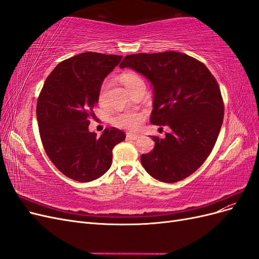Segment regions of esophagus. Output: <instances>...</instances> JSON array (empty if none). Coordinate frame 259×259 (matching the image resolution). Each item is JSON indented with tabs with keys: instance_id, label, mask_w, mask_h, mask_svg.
I'll return each mask as SVG.
<instances>
[{
	"instance_id": "1",
	"label": "esophagus",
	"mask_w": 259,
	"mask_h": 259,
	"mask_svg": "<svg viewBox=\"0 0 259 259\" xmlns=\"http://www.w3.org/2000/svg\"><path fill=\"white\" fill-rule=\"evenodd\" d=\"M140 136L138 134H131V133H127L126 134V138L127 139H132V140H136L138 139Z\"/></svg>"
}]
</instances>
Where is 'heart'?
I'll list each match as a JSON object with an SVG mask.
<instances>
[{
    "mask_svg": "<svg viewBox=\"0 0 259 259\" xmlns=\"http://www.w3.org/2000/svg\"><path fill=\"white\" fill-rule=\"evenodd\" d=\"M122 83L125 85V88L127 90L130 88H132L133 85H135L137 83H142L143 80L142 77L139 75H137L136 73L133 72H127L124 73L121 77ZM105 86L103 88V91H101L100 94V98L101 95H103ZM145 120V116L143 113L140 112H134V111H122L116 113L112 116L111 119V123L116 127L120 128H124V130H136L137 127H139V125L143 123V121Z\"/></svg>",
    "mask_w": 259,
    "mask_h": 259,
    "instance_id": "heart-1",
    "label": "heart"
}]
</instances>
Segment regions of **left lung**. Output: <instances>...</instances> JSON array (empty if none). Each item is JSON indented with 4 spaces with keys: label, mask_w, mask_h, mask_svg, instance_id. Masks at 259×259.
Listing matches in <instances>:
<instances>
[{
    "label": "left lung",
    "mask_w": 259,
    "mask_h": 259,
    "mask_svg": "<svg viewBox=\"0 0 259 259\" xmlns=\"http://www.w3.org/2000/svg\"><path fill=\"white\" fill-rule=\"evenodd\" d=\"M120 68L144 75L153 88L150 122L168 126L165 137H154V149L142 154L147 173L163 183L190 176L207 156L224 120L221 90L209 70L186 54L164 52L128 55Z\"/></svg>",
    "instance_id": "left-lung-1"
}]
</instances>
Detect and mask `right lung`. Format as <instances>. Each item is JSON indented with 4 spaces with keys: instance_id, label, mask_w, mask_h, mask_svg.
<instances>
[{
    "instance_id": "1",
    "label": "right lung",
    "mask_w": 259,
    "mask_h": 259,
    "mask_svg": "<svg viewBox=\"0 0 259 259\" xmlns=\"http://www.w3.org/2000/svg\"><path fill=\"white\" fill-rule=\"evenodd\" d=\"M122 56L86 52L58 64L46 79L36 105L46 154L62 174L88 183L110 168L112 149L125 134L106 128L99 137L89 131L105 77Z\"/></svg>"
}]
</instances>
